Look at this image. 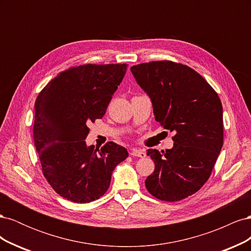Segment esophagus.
<instances>
[{"mask_svg": "<svg viewBox=\"0 0 251 251\" xmlns=\"http://www.w3.org/2000/svg\"><path fill=\"white\" fill-rule=\"evenodd\" d=\"M131 156H133V157L144 158V157H146V153H144V151H141V150H136V149H134V150H132V151H131Z\"/></svg>", "mask_w": 251, "mask_h": 251, "instance_id": "esophagus-1", "label": "esophagus"}]
</instances>
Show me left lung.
<instances>
[{"mask_svg":"<svg viewBox=\"0 0 251 251\" xmlns=\"http://www.w3.org/2000/svg\"><path fill=\"white\" fill-rule=\"evenodd\" d=\"M131 71L151 98L155 120L175 132L172 149L147 151L155 171L146 187L159 200L185 199L208 180L221 151V100L209 83L185 65L158 60L133 66Z\"/></svg>","mask_w":251,"mask_h":251,"instance_id":"1","label":"left lung"}]
</instances>
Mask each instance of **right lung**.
<instances>
[{
	"label": "right lung",
	"mask_w": 251,
	"mask_h": 251,
	"mask_svg": "<svg viewBox=\"0 0 251 251\" xmlns=\"http://www.w3.org/2000/svg\"><path fill=\"white\" fill-rule=\"evenodd\" d=\"M126 64L82 65L60 72L35 100L33 139L52 188L75 203L100 199L116 165L128 156L115 142L88 147V126L102 118Z\"/></svg>",
	"instance_id": "right-lung-1"
}]
</instances>
